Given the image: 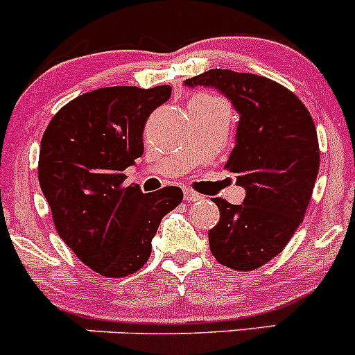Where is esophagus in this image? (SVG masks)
I'll return each mask as SVG.
<instances>
[{
  "mask_svg": "<svg viewBox=\"0 0 355 355\" xmlns=\"http://www.w3.org/2000/svg\"><path fill=\"white\" fill-rule=\"evenodd\" d=\"M184 199L187 200V202H198V200L202 199V196L196 194L194 191H189V189H185V191H184Z\"/></svg>",
  "mask_w": 355,
  "mask_h": 355,
  "instance_id": "obj_1",
  "label": "esophagus"
}]
</instances>
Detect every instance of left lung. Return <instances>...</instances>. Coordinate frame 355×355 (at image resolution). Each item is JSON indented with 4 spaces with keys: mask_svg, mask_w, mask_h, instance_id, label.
Instances as JSON below:
<instances>
[{
    "mask_svg": "<svg viewBox=\"0 0 355 355\" xmlns=\"http://www.w3.org/2000/svg\"><path fill=\"white\" fill-rule=\"evenodd\" d=\"M184 85L216 89L239 113L225 166L237 175L245 199H214L220 221L207 235L218 263L256 270L278 256L302 223L320 170L314 121L293 92L261 75L213 68Z\"/></svg>",
    "mask_w": 355,
    "mask_h": 355,
    "instance_id": "8db88e82",
    "label": "left lung"
}]
</instances>
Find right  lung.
<instances>
[{"label":"right lung","instance_id":"obj_1","mask_svg":"<svg viewBox=\"0 0 355 355\" xmlns=\"http://www.w3.org/2000/svg\"><path fill=\"white\" fill-rule=\"evenodd\" d=\"M170 96V85L96 89L63 106L42 135L39 184L56 232L103 277L141 270L161 218L184 199L173 185L151 194L123 185V171L144 153L149 114Z\"/></svg>","mask_w":355,"mask_h":355}]
</instances>
